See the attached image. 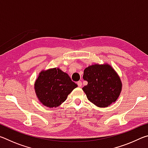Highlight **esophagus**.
<instances>
[{
    "instance_id": "obj_1",
    "label": "esophagus",
    "mask_w": 148,
    "mask_h": 148,
    "mask_svg": "<svg viewBox=\"0 0 148 148\" xmlns=\"http://www.w3.org/2000/svg\"><path fill=\"white\" fill-rule=\"evenodd\" d=\"M77 86H78L79 87H81L82 86V82L81 81H78L77 82Z\"/></svg>"
}]
</instances>
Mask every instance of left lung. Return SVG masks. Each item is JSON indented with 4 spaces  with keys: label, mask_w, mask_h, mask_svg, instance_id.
I'll list each match as a JSON object with an SVG mask.
<instances>
[{
    "label": "left lung",
    "mask_w": 148,
    "mask_h": 148,
    "mask_svg": "<svg viewBox=\"0 0 148 148\" xmlns=\"http://www.w3.org/2000/svg\"><path fill=\"white\" fill-rule=\"evenodd\" d=\"M83 78L88 82L82 88L87 99L99 107H108L116 102L121 91L120 77L108 64L88 66L84 70Z\"/></svg>",
    "instance_id": "left-lung-1"
}]
</instances>
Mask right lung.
I'll return each instance as SVG.
<instances>
[{
  "label": "right lung",
  "instance_id": "obj_1",
  "mask_svg": "<svg viewBox=\"0 0 148 148\" xmlns=\"http://www.w3.org/2000/svg\"><path fill=\"white\" fill-rule=\"evenodd\" d=\"M77 87L68 74L56 68L42 71L34 84L40 102L49 108L60 106Z\"/></svg>",
  "mask_w": 148,
  "mask_h": 148
}]
</instances>
